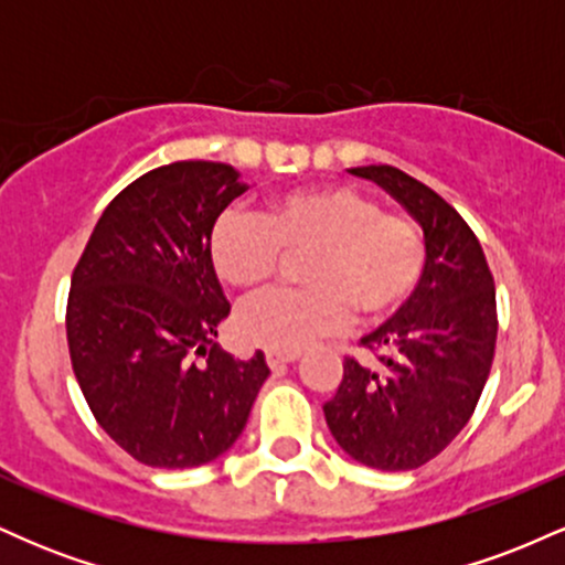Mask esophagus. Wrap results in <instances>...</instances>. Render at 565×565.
Returning a JSON list of instances; mask_svg holds the SVG:
<instances>
[{
    "label": "esophagus",
    "mask_w": 565,
    "mask_h": 565,
    "mask_svg": "<svg viewBox=\"0 0 565 565\" xmlns=\"http://www.w3.org/2000/svg\"><path fill=\"white\" fill-rule=\"evenodd\" d=\"M265 359H268L270 369H278V366L291 364V361L300 359V353H297V350H268V353H265Z\"/></svg>",
    "instance_id": "34e87169"
}]
</instances>
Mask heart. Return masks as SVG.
<instances>
[{
	"label": "heart",
	"mask_w": 565,
	"mask_h": 565,
	"mask_svg": "<svg viewBox=\"0 0 565 565\" xmlns=\"http://www.w3.org/2000/svg\"><path fill=\"white\" fill-rule=\"evenodd\" d=\"M212 263L233 287H260L284 252L305 255L308 289H270L236 316L238 334L270 350H302L348 327L391 319L417 295L427 244L412 217L348 185L300 188L270 199L263 215L228 206L210 233Z\"/></svg>",
	"instance_id": "b5f03b06"
}]
</instances>
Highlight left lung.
Listing matches in <instances>:
<instances>
[{
  "label": "left lung",
  "mask_w": 565,
  "mask_h": 565,
  "mask_svg": "<svg viewBox=\"0 0 565 565\" xmlns=\"http://www.w3.org/2000/svg\"><path fill=\"white\" fill-rule=\"evenodd\" d=\"M374 180L423 225L427 270L417 295L361 345L380 369L345 359L329 430L355 462L414 470L438 457L476 412L497 345L494 276L462 215L391 164L350 170Z\"/></svg>",
  "instance_id": "left-lung-1"
}]
</instances>
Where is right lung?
Here are the masks:
<instances>
[{"instance_id":"add662e5","label":"right lung","mask_w":565,"mask_h":565,"mask_svg":"<svg viewBox=\"0 0 565 565\" xmlns=\"http://www.w3.org/2000/svg\"><path fill=\"white\" fill-rule=\"evenodd\" d=\"M244 191L220 161L140 174L106 206L71 276L76 382L97 425L151 468H199L228 451L270 374L260 350L238 361L215 342L231 302L210 233Z\"/></svg>"}]
</instances>
